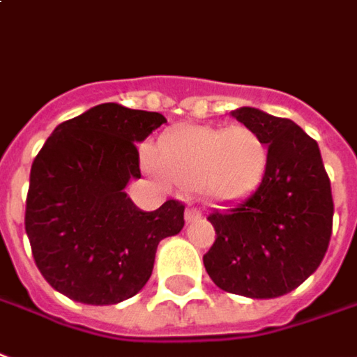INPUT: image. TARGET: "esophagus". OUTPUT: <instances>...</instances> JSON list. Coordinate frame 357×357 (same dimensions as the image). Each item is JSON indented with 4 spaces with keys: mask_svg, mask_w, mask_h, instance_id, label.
<instances>
[{
    "mask_svg": "<svg viewBox=\"0 0 357 357\" xmlns=\"http://www.w3.org/2000/svg\"><path fill=\"white\" fill-rule=\"evenodd\" d=\"M203 216V211L201 208H197V206H189L185 211V220L187 222H195L199 220Z\"/></svg>",
    "mask_w": 357,
    "mask_h": 357,
    "instance_id": "34e87169",
    "label": "esophagus"
}]
</instances>
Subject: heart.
Instances as JSON below:
<instances>
[{
    "mask_svg": "<svg viewBox=\"0 0 357 357\" xmlns=\"http://www.w3.org/2000/svg\"><path fill=\"white\" fill-rule=\"evenodd\" d=\"M156 178L197 187L214 203H231L249 195L265 176L268 146L263 135L248 126L181 127L146 154Z\"/></svg>",
    "mask_w": 357,
    "mask_h": 357,
    "instance_id": "obj_1",
    "label": "heart"
}]
</instances>
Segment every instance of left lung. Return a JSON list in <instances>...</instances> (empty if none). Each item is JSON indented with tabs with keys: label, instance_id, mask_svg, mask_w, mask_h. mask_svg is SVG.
<instances>
[{
	"label": "left lung",
	"instance_id": "8db88e82",
	"mask_svg": "<svg viewBox=\"0 0 357 357\" xmlns=\"http://www.w3.org/2000/svg\"><path fill=\"white\" fill-rule=\"evenodd\" d=\"M231 116L259 131L268 166L249 197L208 214L216 238L204 268L224 291L268 300L317 271L333 234V193L315 139L291 119L255 108Z\"/></svg>",
	"mask_w": 357,
	"mask_h": 357
}]
</instances>
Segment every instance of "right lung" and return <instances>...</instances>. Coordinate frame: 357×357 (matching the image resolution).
Wrapping results in <instances>:
<instances>
[{
    "label": "right lung",
    "instance_id": "1",
    "mask_svg": "<svg viewBox=\"0 0 357 357\" xmlns=\"http://www.w3.org/2000/svg\"><path fill=\"white\" fill-rule=\"evenodd\" d=\"M166 123L114 102L54 129L31 168L24 230L54 290L89 305L133 298L151 278L160 239L183 228L185 206L143 213L123 187L141 178L137 143Z\"/></svg>",
    "mask_w": 357,
    "mask_h": 357
}]
</instances>
